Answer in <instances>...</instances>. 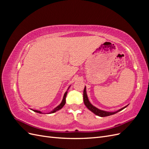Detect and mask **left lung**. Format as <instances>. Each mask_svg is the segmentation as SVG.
<instances>
[{"label":"left lung","instance_id":"8db88e82","mask_svg":"<svg viewBox=\"0 0 149 149\" xmlns=\"http://www.w3.org/2000/svg\"><path fill=\"white\" fill-rule=\"evenodd\" d=\"M83 100H84V103L85 106H86V107L89 110L91 111V112H93V113L95 114L97 116H99L100 117H106V116H109L111 115H113L117 112H118L120 111H122L123 109H124V108H125L127 106H126L123 108H121L119 110L115 111V112H107L105 111H102V110H100L97 109V107H94V106H93L91 103H90L88 98V96H87V94H86V86L84 87V91H83Z\"/></svg>","mask_w":149,"mask_h":149}]
</instances>
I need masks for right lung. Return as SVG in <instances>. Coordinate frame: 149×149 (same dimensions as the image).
<instances>
[{
    "label": "right lung",
    "mask_w": 149,
    "mask_h": 149,
    "mask_svg": "<svg viewBox=\"0 0 149 149\" xmlns=\"http://www.w3.org/2000/svg\"><path fill=\"white\" fill-rule=\"evenodd\" d=\"M67 93H68V92L67 91H66L65 92V94H64V96H63V100H62V101H61V102L60 103V104L59 105V106H58L56 107H55V109H54L53 111H52L51 112H49L48 114H52V113H54V112H56L57 111H59L60 109H61V108L63 107L64 106H65V103H66V94H67ZM32 111H33L34 112H38V113H40V114H43V112H42L41 111H37V110H33V109H31ZM45 114V113H44Z\"/></svg>",
    "instance_id": "obj_1"
}]
</instances>
